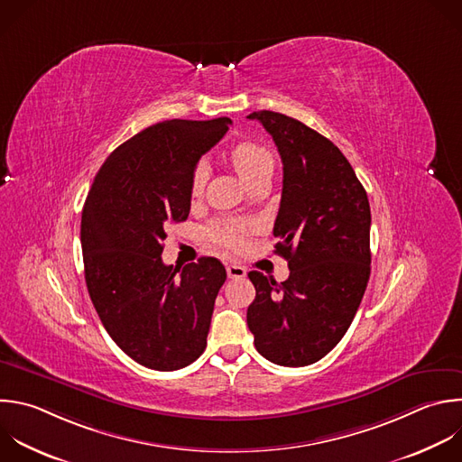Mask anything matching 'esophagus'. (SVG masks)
Segmentation results:
<instances>
[{
	"label": "esophagus",
	"mask_w": 462,
	"mask_h": 462,
	"mask_svg": "<svg viewBox=\"0 0 462 462\" xmlns=\"http://www.w3.org/2000/svg\"><path fill=\"white\" fill-rule=\"evenodd\" d=\"M226 273L230 279H243L246 275V268L239 264H226Z\"/></svg>",
	"instance_id": "esophagus-1"
}]
</instances>
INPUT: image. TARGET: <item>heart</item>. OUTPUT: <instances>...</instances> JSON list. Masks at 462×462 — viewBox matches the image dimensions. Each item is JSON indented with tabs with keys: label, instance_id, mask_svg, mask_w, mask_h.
<instances>
[{
	"label": "heart",
	"instance_id": "1",
	"mask_svg": "<svg viewBox=\"0 0 462 462\" xmlns=\"http://www.w3.org/2000/svg\"><path fill=\"white\" fill-rule=\"evenodd\" d=\"M230 162L234 169L239 172V176L250 183L266 171L273 169V158L268 148H264L259 143L254 141H241L230 150ZM208 178V167L205 162L198 163L192 178H190V196L198 198L201 196L205 189V181ZM208 236L214 243L230 248L239 250L243 246V228L236 221H217L208 228Z\"/></svg>",
	"mask_w": 462,
	"mask_h": 462
}]
</instances>
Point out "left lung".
Here are the masks:
<instances>
[{
	"label": "left lung",
	"mask_w": 462,
	"mask_h": 462,
	"mask_svg": "<svg viewBox=\"0 0 462 462\" xmlns=\"http://www.w3.org/2000/svg\"><path fill=\"white\" fill-rule=\"evenodd\" d=\"M282 162L273 236L288 261L282 282L248 273L255 299L246 323L257 352L281 366L323 359L346 334L370 279V203L343 152L304 123L252 112Z\"/></svg>",
	"instance_id": "left-lung-1"
}]
</instances>
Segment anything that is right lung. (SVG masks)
<instances>
[{"label": "right lung", "instance_id": "1", "mask_svg": "<svg viewBox=\"0 0 462 462\" xmlns=\"http://www.w3.org/2000/svg\"><path fill=\"white\" fill-rule=\"evenodd\" d=\"M232 121L169 119L119 144L94 178L81 214L85 281L114 343L135 363L172 372L207 348L223 263L162 259L165 228L190 212V178Z\"/></svg>", "mask_w": 462, "mask_h": 462}]
</instances>
